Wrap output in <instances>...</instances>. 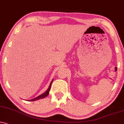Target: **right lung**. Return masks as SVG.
<instances>
[{
	"label": "right lung",
	"mask_w": 124,
	"mask_h": 124,
	"mask_svg": "<svg viewBox=\"0 0 124 124\" xmlns=\"http://www.w3.org/2000/svg\"><path fill=\"white\" fill-rule=\"evenodd\" d=\"M53 80V79L52 80L51 83H50L49 86V88H48V90H47L45 93H44L43 94L39 95V96H38L37 97H36V98H33V99H30V100H29V101H37V100H39V99L44 98H45L46 97H47V96L48 95L49 93V91H50V87H51V85H52V83Z\"/></svg>",
	"instance_id": "right-lung-1"
}]
</instances>
